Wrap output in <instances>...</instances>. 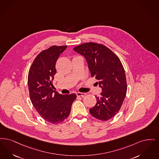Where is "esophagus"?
I'll return each instance as SVG.
<instances>
[{"label":"esophagus","mask_w":159,"mask_h":159,"mask_svg":"<svg viewBox=\"0 0 159 159\" xmlns=\"http://www.w3.org/2000/svg\"><path fill=\"white\" fill-rule=\"evenodd\" d=\"M85 95H86V94L84 93H79V92L76 93V96H79V97H84Z\"/></svg>","instance_id":"obj_1"}]
</instances>
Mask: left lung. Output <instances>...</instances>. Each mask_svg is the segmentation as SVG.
Masks as SVG:
<instances>
[{
  "label": "left lung",
  "instance_id": "8db88e82",
  "mask_svg": "<svg viewBox=\"0 0 159 159\" xmlns=\"http://www.w3.org/2000/svg\"><path fill=\"white\" fill-rule=\"evenodd\" d=\"M87 63L91 75L102 89L96 98L97 103L90 109L93 117L107 120L120 110L126 96L127 85L124 69L120 59L111 50L102 44L86 43L74 48Z\"/></svg>",
  "mask_w": 159,
  "mask_h": 159
}]
</instances>
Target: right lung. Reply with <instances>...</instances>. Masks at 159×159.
Listing matches in <instances>:
<instances>
[{
  "label": "right lung",
  "mask_w": 159,
  "mask_h": 159,
  "mask_svg": "<svg viewBox=\"0 0 159 159\" xmlns=\"http://www.w3.org/2000/svg\"><path fill=\"white\" fill-rule=\"evenodd\" d=\"M66 46H53L40 52L30 69L28 85L30 97L35 110L43 119L56 124L68 117L75 94L62 95L53 90L56 73V62Z\"/></svg>",
  "instance_id": "1"
}]
</instances>
